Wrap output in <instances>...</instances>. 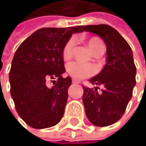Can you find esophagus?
<instances>
[{"instance_id": "34e87169", "label": "esophagus", "mask_w": 146, "mask_h": 146, "mask_svg": "<svg viewBox=\"0 0 146 146\" xmlns=\"http://www.w3.org/2000/svg\"><path fill=\"white\" fill-rule=\"evenodd\" d=\"M72 83H73V84H79V83H80V81H79L78 79L73 78V79H72Z\"/></svg>"}]
</instances>
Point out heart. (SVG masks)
Listing matches in <instances>:
<instances>
[{"label": "heart", "mask_w": 146, "mask_h": 146, "mask_svg": "<svg viewBox=\"0 0 146 146\" xmlns=\"http://www.w3.org/2000/svg\"><path fill=\"white\" fill-rule=\"evenodd\" d=\"M88 46L90 49V51L95 54L98 51H100V49H102L104 46L103 42L100 40L99 37H90L87 40ZM75 44H76V40L75 38H70L68 41L65 44V46L62 50V56L65 60H68L72 57L73 56V51L75 48ZM68 73L69 74V76H71L72 78L82 79L93 76L96 73V68L91 65L88 64H83L79 63V62H72L68 65Z\"/></svg>", "instance_id": "1"}]
</instances>
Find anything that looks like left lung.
Wrapping results in <instances>:
<instances>
[{"label": "left lung", "mask_w": 146, "mask_h": 146, "mask_svg": "<svg viewBox=\"0 0 146 146\" xmlns=\"http://www.w3.org/2000/svg\"><path fill=\"white\" fill-rule=\"evenodd\" d=\"M84 30L98 35L107 46V63L102 71L90 81L100 88L84 89L83 104L88 119L96 126L104 127L119 121L133 96L136 68L132 48L119 32L107 25H85Z\"/></svg>", "instance_id": "1"}]
</instances>
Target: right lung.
<instances>
[{
    "mask_svg": "<svg viewBox=\"0 0 146 146\" xmlns=\"http://www.w3.org/2000/svg\"><path fill=\"white\" fill-rule=\"evenodd\" d=\"M83 30V25L41 28L17 48L9 74L11 95L19 116L32 128L52 127L63 117L71 78L62 77V50L72 34ZM49 80L54 87L46 86Z\"/></svg>",
    "mask_w": 146,
    "mask_h": 146,
    "instance_id": "obj_1",
    "label": "right lung"
}]
</instances>
